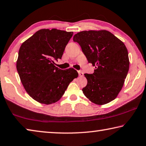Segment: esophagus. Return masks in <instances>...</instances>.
Returning <instances> with one entry per match:
<instances>
[{"label": "esophagus", "mask_w": 146, "mask_h": 146, "mask_svg": "<svg viewBox=\"0 0 146 146\" xmlns=\"http://www.w3.org/2000/svg\"><path fill=\"white\" fill-rule=\"evenodd\" d=\"M78 75H79V76H80V77H82V76H84V73L82 72V71H78Z\"/></svg>", "instance_id": "34e87169"}]
</instances>
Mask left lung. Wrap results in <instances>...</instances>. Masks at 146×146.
Listing matches in <instances>:
<instances>
[{
    "label": "left lung",
    "mask_w": 146,
    "mask_h": 146,
    "mask_svg": "<svg viewBox=\"0 0 146 146\" xmlns=\"http://www.w3.org/2000/svg\"><path fill=\"white\" fill-rule=\"evenodd\" d=\"M73 41L79 44L88 62L96 68L93 74H84L88 80L82 89L84 95L98 105L115 99L129 71V56L125 44L107 30L78 32L74 35Z\"/></svg>",
    "instance_id": "1"
}]
</instances>
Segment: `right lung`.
Masks as SVG:
<instances>
[{"mask_svg": "<svg viewBox=\"0 0 146 146\" xmlns=\"http://www.w3.org/2000/svg\"><path fill=\"white\" fill-rule=\"evenodd\" d=\"M73 33L42 29L20 47L17 70L29 95L40 104H51L60 99L78 74L73 68L62 70L54 60L61 58Z\"/></svg>", "mask_w": 146, "mask_h": 146, "instance_id": "add662e5", "label": "right lung"}]
</instances>
